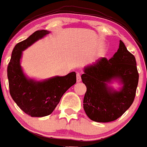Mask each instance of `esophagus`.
<instances>
[{
	"label": "esophagus",
	"instance_id": "esophagus-1",
	"mask_svg": "<svg viewBox=\"0 0 147 147\" xmlns=\"http://www.w3.org/2000/svg\"><path fill=\"white\" fill-rule=\"evenodd\" d=\"M81 74L78 72V73H77V82H81Z\"/></svg>",
	"mask_w": 147,
	"mask_h": 147
}]
</instances>
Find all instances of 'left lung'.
Returning a JSON list of instances; mask_svg holds the SVG:
<instances>
[{
    "instance_id": "8db88e82",
    "label": "left lung",
    "mask_w": 147,
    "mask_h": 147,
    "mask_svg": "<svg viewBox=\"0 0 147 147\" xmlns=\"http://www.w3.org/2000/svg\"><path fill=\"white\" fill-rule=\"evenodd\" d=\"M135 56L120 40L118 51L111 59L101 58L84 67L82 75L86 86L83 106L92 120L108 123L120 118L135 99L139 73ZM113 80L122 84L118 91L108 86Z\"/></svg>"
}]
</instances>
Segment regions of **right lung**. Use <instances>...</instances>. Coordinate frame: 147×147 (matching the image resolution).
<instances>
[{"label": "right lung", "instance_id": "add662e5", "mask_svg": "<svg viewBox=\"0 0 147 147\" xmlns=\"http://www.w3.org/2000/svg\"><path fill=\"white\" fill-rule=\"evenodd\" d=\"M49 34L38 30L27 39L18 43L12 52L7 66L10 94L12 99L25 113L32 117H44L51 113L65 92L76 83V73L55 76L43 81L27 78L20 65L23 51Z\"/></svg>", "mask_w": 147, "mask_h": 147}]
</instances>
